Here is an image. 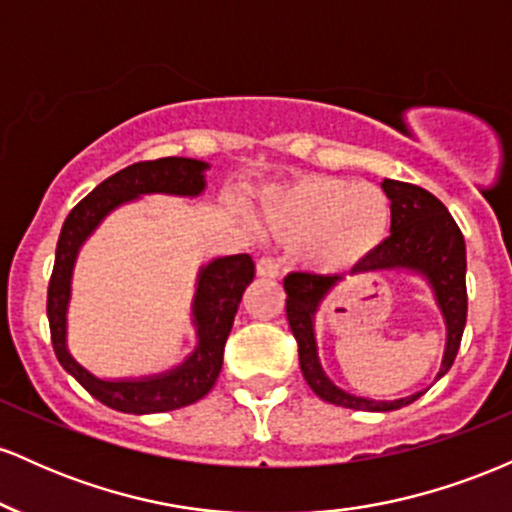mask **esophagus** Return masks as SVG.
<instances>
[{
    "label": "esophagus",
    "mask_w": 512,
    "mask_h": 512,
    "mask_svg": "<svg viewBox=\"0 0 512 512\" xmlns=\"http://www.w3.org/2000/svg\"><path fill=\"white\" fill-rule=\"evenodd\" d=\"M255 272L257 276H262V279H274L276 274H279V264L272 257H260L255 264Z\"/></svg>",
    "instance_id": "esophagus-1"
}]
</instances>
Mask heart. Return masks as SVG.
Returning <instances> with one entry per match:
<instances>
[{
  "instance_id": "heart-1",
  "label": "heart",
  "mask_w": 512,
  "mask_h": 512,
  "mask_svg": "<svg viewBox=\"0 0 512 512\" xmlns=\"http://www.w3.org/2000/svg\"><path fill=\"white\" fill-rule=\"evenodd\" d=\"M260 221L281 243H301L308 267L325 274L363 264L387 240L392 204L380 187L339 175H303L262 190Z\"/></svg>"
}]
</instances>
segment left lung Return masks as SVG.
I'll list each match as a JSON object with an SVG mask.
<instances>
[{"instance_id":"obj_1","label":"left lung","mask_w":512,"mask_h":512,"mask_svg":"<svg viewBox=\"0 0 512 512\" xmlns=\"http://www.w3.org/2000/svg\"><path fill=\"white\" fill-rule=\"evenodd\" d=\"M383 190L392 202L390 238L380 245V250L370 260L351 269V274L402 272L419 276L431 289V296L445 325L443 361H440L436 375V380H440L455 361L462 342L464 322H467V284H464L467 250H464V238L445 204L431 192H426L424 187L385 178ZM342 279V274L320 276L303 272H293L284 279L286 317H289V327L298 342V361H301L305 383L317 397L337 404V407L356 411H395L407 407L426 390L399 399L351 395V392L334 385V380L322 368L320 354H317L315 317L320 305L325 303V298Z\"/></svg>"}]
</instances>
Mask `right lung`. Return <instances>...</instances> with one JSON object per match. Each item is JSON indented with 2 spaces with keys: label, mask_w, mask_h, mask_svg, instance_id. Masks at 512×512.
<instances>
[{
  "label": "right lung",
  "mask_w": 512,
  "mask_h": 512,
  "mask_svg": "<svg viewBox=\"0 0 512 512\" xmlns=\"http://www.w3.org/2000/svg\"><path fill=\"white\" fill-rule=\"evenodd\" d=\"M207 161L185 156H168L127 166L103 180L91 195L69 211L60 240H57L55 269L48 289V320L52 346L60 366L105 407L125 414H161L202 399L214 387L223 366V346L231 334L240 298L252 279L255 262L250 255L214 257L202 264L190 305V322L195 327V349L180 363L158 373L132 378H101L79 363L67 344V315L72 301V279L79 252L86 240L113 211L139 202L149 195L190 197L207 190Z\"/></svg>",
  "instance_id": "add662e5"
}]
</instances>
